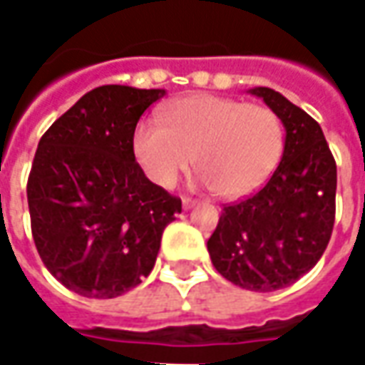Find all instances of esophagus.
<instances>
[{"label":"esophagus","instance_id":"esophagus-1","mask_svg":"<svg viewBox=\"0 0 365 365\" xmlns=\"http://www.w3.org/2000/svg\"><path fill=\"white\" fill-rule=\"evenodd\" d=\"M182 206H183V210H192L194 206H197V202H195V200H192V197H183Z\"/></svg>","mask_w":365,"mask_h":365}]
</instances>
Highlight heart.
<instances>
[{
	"label": "heart",
	"mask_w": 365,
	"mask_h": 365,
	"mask_svg": "<svg viewBox=\"0 0 365 365\" xmlns=\"http://www.w3.org/2000/svg\"><path fill=\"white\" fill-rule=\"evenodd\" d=\"M284 147L274 110L236 98L194 95L171 103L161 123L139 120L133 155L151 182L170 190L190 161L195 182L222 197L250 194L270 178Z\"/></svg>",
	"instance_id": "1"
}]
</instances>
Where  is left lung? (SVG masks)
I'll return each instance as SVG.
<instances>
[{"mask_svg": "<svg viewBox=\"0 0 365 365\" xmlns=\"http://www.w3.org/2000/svg\"><path fill=\"white\" fill-rule=\"evenodd\" d=\"M284 127L279 168L255 195L224 206L207 240L212 264L248 291L284 289L317 264L335 222L337 168L319 123L281 93L257 86Z\"/></svg>", "mask_w": 365, "mask_h": 365, "instance_id": "1", "label": "left lung"}]
</instances>
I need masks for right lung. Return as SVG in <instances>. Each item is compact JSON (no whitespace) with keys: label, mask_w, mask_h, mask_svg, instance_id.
Here are the masks:
<instances>
[{"label":"right lung","mask_w":365,"mask_h":365,"mask_svg":"<svg viewBox=\"0 0 365 365\" xmlns=\"http://www.w3.org/2000/svg\"><path fill=\"white\" fill-rule=\"evenodd\" d=\"M165 88L105 84L78 98L38 143L28 206L38 255L66 289L113 299L153 270L182 200L145 178L133 131Z\"/></svg>","instance_id":"add662e5"}]
</instances>
